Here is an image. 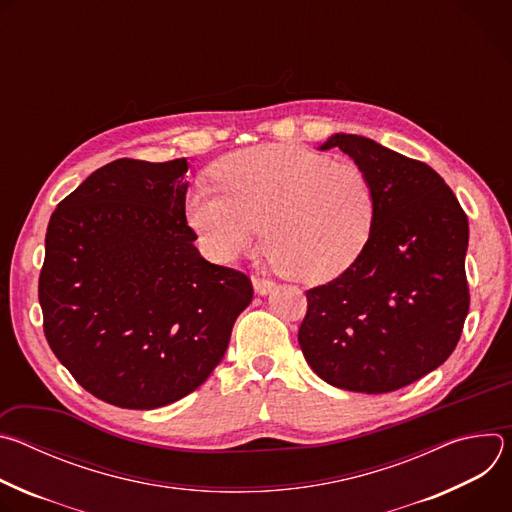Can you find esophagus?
Masks as SVG:
<instances>
[{
	"mask_svg": "<svg viewBox=\"0 0 512 512\" xmlns=\"http://www.w3.org/2000/svg\"><path fill=\"white\" fill-rule=\"evenodd\" d=\"M273 285H275L273 279H267V277H261V275H253V287H255L257 294H261V296L269 294V291L273 289Z\"/></svg>",
	"mask_w": 512,
	"mask_h": 512,
	"instance_id": "obj_1",
	"label": "esophagus"
}]
</instances>
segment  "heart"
Masks as SVG:
<instances>
[{"mask_svg":"<svg viewBox=\"0 0 512 512\" xmlns=\"http://www.w3.org/2000/svg\"><path fill=\"white\" fill-rule=\"evenodd\" d=\"M221 194L200 188L186 214L218 261H233L259 237L291 277L324 281L344 271L369 241L377 200L354 162L294 148L261 145L214 168Z\"/></svg>","mask_w":512,"mask_h":512,"instance_id":"obj_1","label":"heart"}]
</instances>
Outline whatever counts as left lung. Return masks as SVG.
Masks as SVG:
<instances>
[{
	"label": "left lung",
	"instance_id": "left-lung-1",
	"mask_svg": "<svg viewBox=\"0 0 512 512\" xmlns=\"http://www.w3.org/2000/svg\"><path fill=\"white\" fill-rule=\"evenodd\" d=\"M369 176L377 212L367 245L336 279L306 291L298 340L314 373L358 393H391L440 367L470 308L468 216L444 178L377 141L336 133Z\"/></svg>",
	"mask_w": 512,
	"mask_h": 512
}]
</instances>
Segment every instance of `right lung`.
<instances>
[{"instance_id": "obj_1", "label": "right lung", "mask_w": 512, "mask_h": 512, "mask_svg": "<svg viewBox=\"0 0 512 512\" xmlns=\"http://www.w3.org/2000/svg\"><path fill=\"white\" fill-rule=\"evenodd\" d=\"M186 170V158L115 160L48 223L38 279L44 336L83 389L123 409L196 391L253 298L249 275L194 247Z\"/></svg>"}]
</instances>
